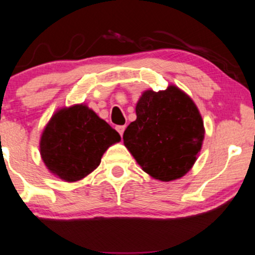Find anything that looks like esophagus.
Returning a JSON list of instances; mask_svg holds the SVG:
<instances>
[{
  "label": "esophagus",
  "mask_w": 255,
  "mask_h": 255,
  "mask_svg": "<svg viewBox=\"0 0 255 255\" xmlns=\"http://www.w3.org/2000/svg\"><path fill=\"white\" fill-rule=\"evenodd\" d=\"M125 129H126V126H118V127H117V130L119 131V134H120L121 136L124 135Z\"/></svg>",
  "instance_id": "obj_1"
}]
</instances>
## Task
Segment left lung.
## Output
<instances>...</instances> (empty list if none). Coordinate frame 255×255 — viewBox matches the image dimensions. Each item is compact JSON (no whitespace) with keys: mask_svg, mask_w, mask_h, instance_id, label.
<instances>
[{"mask_svg":"<svg viewBox=\"0 0 255 255\" xmlns=\"http://www.w3.org/2000/svg\"><path fill=\"white\" fill-rule=\"evenodd\" d=\"M205 136L201 115L175 86L144 92L136 120L124 133L128 148L144 172L161 181L179 179L194 165Z\"/></svg>","mask_w":255,"mask_h":255,"instance_id":"1","label":"left lung"}]
</instances>
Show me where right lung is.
Returning <instances> with one entry per match:
<instances>
[{"label": "right lung", "mask_w": 255, "mask_h": 255, "mask_svg": "<svg viewBox=\"0 0 255 255\" xmlns=\"http://www.w3.org/2000/svg\"><path fill=\"white\" fill-rule=\"evenodd\" d=\"M120 135L87 106L63 108L53 115L41 136L40 150L51 173L68 182L81 180L101 162Z\"/></svg>", "instance_id": "add662e5"}]
</instances>
